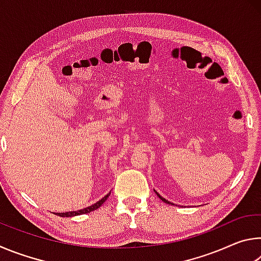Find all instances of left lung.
Instances as JSON below:
<instances>
[{
    "instance_id": "8db88e82",
    "label": "left lung",
    "mask_w": 261,
    "mask_h": 261,
    "mask_svg": "<svg viewBox=\"0 0 261 261\" xmlns=\"http://www.w3.org/2000/svg\"><path fill=\"white\" fill-rule=\"evenodd\" d=\"M154 191H155V190H154ZM155 193L158 194V197H159V198H160V199H161V200H162L163 202H166V204H169V205L171 204V202H170V201H168L167 199H165V198H163V197H161V196H160V194H159V193H158L156 191H155ZM171 205H174V204H171Z\"/></svg>"
}]
</instances>
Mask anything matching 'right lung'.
<instances>
[{
    "label": "right lung",
    "instance_id": "add662e5",
    "mask_svg": "<svg viewBox=\"0 0 261 261\" xmlns=\"http://www.w3.org/2000/svg\"><path fill=\"white\" fill-rule=\"evenodd\" d=\"M109 196H110V192H109L108 194H106V196L102 198V199L99 200V201H96L95 204H93V205L86 207V208L78 210V211H71V212H65V213H54V214L59 215V216H62V218H71V216H77V215H82V214H87V213H90V212H92V211L98 210L99 207H100L101 205H102L106 200L108 199Z\"/></svg>",
    "mask_w": 261,
    "mask_h": 261
}]
</instances>
